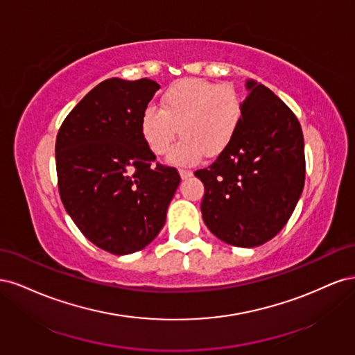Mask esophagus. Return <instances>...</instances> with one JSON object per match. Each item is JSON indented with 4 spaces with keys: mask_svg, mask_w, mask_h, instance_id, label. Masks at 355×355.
I'll list each match as a JSON object with an SVG mask.
<instances>
[{
    "mask_svg": "<svg viewBox=\"0 0 355 355\" xmlns=\"http://www.w3.org/2000/svg\"><path fill=\"white\" fill-rule=\"evenodd\" d=\"M179 175L182 179H188L192 176V171L191 170H179Z\"/></svg>",
    "mask_w": 355,
    "mask_h": 355,
    "instance_id": "1",
    "label": "esophagus"
}]
</instances>
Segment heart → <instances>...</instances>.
<instances>
[{"mask_svg": "<svg viewBox=\"0 0 355 355\" xmlns=\"http://www.w3.org/2000/svg\"><path fill=\"white\" fill-rule=\"evenodd\" d=\"M244 112L241 94L231 84L202 78H184L171 84L161 98V110L149 105L142 111L139 130L149 151L168 163L194 166L204 154L216 157L237 135Z\"/></svg>", "mask_w": 355, "mask_h": 355, "instance_id": "1", "label": "heart"}]
</instances>
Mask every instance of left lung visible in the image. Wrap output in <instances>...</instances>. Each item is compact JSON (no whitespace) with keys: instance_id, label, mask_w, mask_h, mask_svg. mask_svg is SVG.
<instances>
[{"instance_id":"left-lung-1","label":"left lung","mask_w":355,"mask_h":355,"mask_svg":"<svg viewBox=\"0 0 355 355\" xmlns=\"http://www.w3.org/2000/svg\"><path fill=\"white\" fill-rule=\"evenodd\" d=\"M249 96L237 135L207 168L201 213L211 234L237 247H256L280 232L305 184L302 128L288 106L263 84L245 81Z\"/></svg>"}]
</instances>
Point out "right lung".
<instances>
[{
  "mask_svg": "<svg viewBox=\"0 0 355 355\" xmlns=\"http://www.w3.org/2000/svg\"><path fill=\"white\" fill-rule=\"evenodd\" d=\"M158 89L148 78L105 80L58 133L63 206L85 237L112 254L142 250L157 237L180 184L176 168L154 166L155 155L139 130L141 114Z\"/></svg>",
  "mask_w": 355,
  "mask_h": 355,
  "instance_id": "right-lung-1",
  "label": "right lung"
}]
</instances>
